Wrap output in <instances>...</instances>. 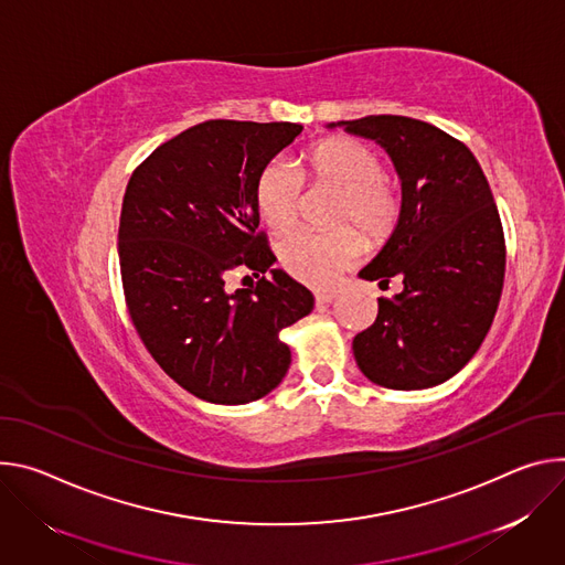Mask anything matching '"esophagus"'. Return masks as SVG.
<instances>
[{"label":"esophagus","mask_w":565,"mask_h":565,"mask_svg":"<svg viewBox=\"0 0 565 565\" xmlns=\"http://www.w3.org/2000/svg\"><path fill=\"white\" fill-rule=\"evenodd\" d=\"M337 296H339V289H319V291L315 294V298H317V302H319V305H323V302H332Z\"/></svg>","instance_id":"1"}]
</instances>
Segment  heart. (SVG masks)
<instances>
[{
	"label": "heart",
	"mask_w": 565,
	"mask_h": 565,
	"mask_svg": "<svg viewBox=\"0 0 565 565\" xmlns=\"http://www.w3.org/2000/svg\"><path fill=\"white\" fill-rule=\"evenodd\" d=\"M300 181L341 195L334 226L356 228L367 244L384 242L399 222L402 193L384 174L380 154L350 137H326L311 143L298 174L282 166H267L258 179L254 202L258 217L274 233L294 228L300 213ZM354 231L330 235L296 233L280 244V267L300 282L332 285L363 254Z\"/></svg>",
	"instance_id": "1"
}]
</instances>
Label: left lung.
Here are the masks:
<instances>
[{
  "instance_id": "1",
  "label": "left lung",
  "mask_w": 565,
  "mask_h": 565,
  "mask_svg": "<svg viewBox=\"0 0 565 565\" xmlns=\"http://www.w3.org/2000/svg\"><path fill=\"white\" fill-rule=\"evenodd\" d=\"M334 125L377 141L402 179L397 228L359 276L386 287L397 276L404 289L380 298L377 321L354 337L356 365L393 391L443 384L478 352L503 294L505 235L487 177L430 122L380 114Z\"/></svg>"
}]
</instances>
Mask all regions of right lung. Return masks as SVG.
I'll use <instances>...</instances> for the list:
<instances>
[{"label": "right lung", "mask_w": 565, "mask_h": 565, "mask_svg": "<svg viewBox=\"0 0 565 565\" xmlns=\"http://www.w3.org/2000/svg\"><path fill=\"white\" fill-rule=\"evenodd\" d=\"M300 132L206 120L161 143L125 188L118 260L132 323L168 377L204 402L271 393L291 363L280 332L315 307L307 287L271 269L254 202L258 174ZM237 266L259 280L228 292Z\"/></svg>", "instance_id": "obj_1"}]
</instances>
